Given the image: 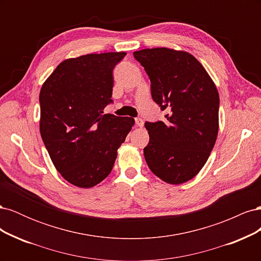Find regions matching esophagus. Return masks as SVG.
<instances>
[{
    "label": "esophagus",
    "mask_w": 261,
    "mask_h": 261,
    "mask_svg": "<svg viewBox=\"0 0 261 261\" xmlns=\"http://www.w3.org/2000/svg\"><path fill=\"white\" fill-rule=\"evenodd\" d=\"M135 123H136L137 126H139V127H143V126H144L143 118H140V117H136L135 118Z\"/></svg>",
    "instance_id": "34e87169"
}]
</instances>
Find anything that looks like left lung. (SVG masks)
I'll return each mask as SVG.
<instances>
[{
    "label": "left lung",
    "mask_w": 261,
    "mask_h": 261,
    "mask_svg": "<svg viewBox=\"0 0 261 261\" xmlns=\"http://www.w3.org/2000/svg\"><path fill=\"white\" fill-rule=\"evenodd\" d=\"M150 78L151 97L165 120L146 122L145 159L169 184L192 179L207 162L219 130L216 85L192 54L167 48L134 52Z\"/></svg>",
    "instance_id": "left-lung-1"
}]
</instances>
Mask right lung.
<instances>
[{
  "mask_svg": "<svg viewBox=\"0 0 261 261\" xmlns=\"http://www.w3.org/2000/svg\"><path fill=\"white\" fill-rule=\"evenodd\" d=\"M125 52L87 54L54 69L39 96L40 133L54 167L70 184L89 188L112 171L133 117L103 114L113 103V69Z\"/></svg>",
  "mask_w": 261,
  "mask_h": 261,
  "instance_id": "add662e5",
  "label": "right lung"
}]
</instances>
